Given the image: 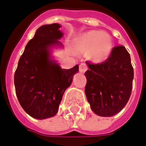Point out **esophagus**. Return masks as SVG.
<instances>
[{
  "instance_id": "1",
  "label": "esophagus",
  "mask_w": 146,
  "mask_h": 146,
  "mask_svg": "<svg viewBox=\"0 0 146 146\" xmlns=\"http://www.w3.org/2000/svg\"><path fill=\"white\" fill-rule=\"evenodd\" d=\"M87 65H86V63H82L79 64V71L81 72V73H84L85 71L87 70Z\"/></svg>"
}]
</instances>
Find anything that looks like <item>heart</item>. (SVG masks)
<instances>
[{"label":"heart","mask_w":146,"mask_h":146,"mask_svg":"<svg viewBox=\"0 0 146 146\" xmlns=\"http://www.w3.org/2000/svg\"><path fill=\"white\" fill-rule=\"evenodd\" d=\"M113 41L108 33L99 30H90L79 36L75 41L77 52L90 54L94 62H102L109 57L112 51Z\"/></svg>","instance_id":"1"}]
</instances>
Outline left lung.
<instances>
[{"label": "left lung", "instance_id": "left-lung-1", "mask_svg": "<svg viewBox=\"0 0 146 146\" xmlns=\"http://www.w3.org/2000/svg\"><path fill=\"white\" fill-rule=\"evenodd\" d=\"M86 63L85 93L90 109L102 117L115 115L125 107L132 91L133 69L129 52L124 46H116L104 62Z\"/></svg>", "mask_w": 146, "mask_h": 146}]
</instances>
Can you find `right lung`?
<instances>
[{
  "label": "right lung",
  "instance_id": "right-lung-1",
  "mask_svg": "<svg viewBox=\"0 0 146 146\" xmlns=\"http://www.w3.org/2000/svg\"><path fill=\"white\" fill-rule=\"evenodd\" d=\"M60 25H43L29 41L18 62L14 84L18 101L26 113L36 119L53 117L63 93L72 83L79 65L62 69L51 59L50 49L61 45Z\"/></svg>",
  "mask_w": 146,
  "mask_h": 146
}]
</instances>
